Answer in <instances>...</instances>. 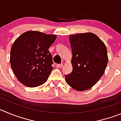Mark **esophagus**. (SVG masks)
<instances>
[{
  "instance_id": "esophagus-1",
  "label": "esophagus",
  "mask_w": 121,
  "mask_h": 121,
  "mask_svg": "<svg viewBox=\"0 0 121 121\" xmlns=\"http://www.w3.org/2000/svg\"><path fill=\"white\" fill-rule=\"evenodd\" d=\"M63 64H58L57 65V68H61L63 67Z\"/></svg>"
}]
</instances>
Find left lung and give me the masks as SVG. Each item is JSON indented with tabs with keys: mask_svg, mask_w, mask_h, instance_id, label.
I'll use <instances>...</instances> for the list:
<instances>
[{
	"mask_svg": "<svg viewBox=\"0 0 121 121\" xmlns=\"http://www.w3.org/2000/svg\"><path fill=\"white\" fill-rule=\"evenodd\" d=\"M72 51V72L65 76L67 84L79 91L87 90L99 81L108 63L103 42L92 33L69 37Z\"/></svg>",
	"mask_w": 121,
	"mask_h": 121,
	"instance_id": "obj_1",
	"label": "left lung"
}]
</instances>
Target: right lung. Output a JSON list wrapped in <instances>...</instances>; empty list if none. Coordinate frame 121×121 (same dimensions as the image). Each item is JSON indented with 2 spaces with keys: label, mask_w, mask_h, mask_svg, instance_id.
Masks as SVG:
<instances>
[{
  "label": "right lung",
  "mask_w": 121,
  "mask_h": 121,
  "mask_svg": "<svg viewBox=\"0 0 121 121\" xmlns=\"http://www.w3.org/2000/svg\"><path fill=\"white\" fill-rule=\"evenodd\" d=\"M57 36L38 31H28L15 40L10 54L13 73L28 87L40 86L48 79L53 67L48 49Z\"/></svg>",
  "instance_id": "add662e5"
}]
</instances>
